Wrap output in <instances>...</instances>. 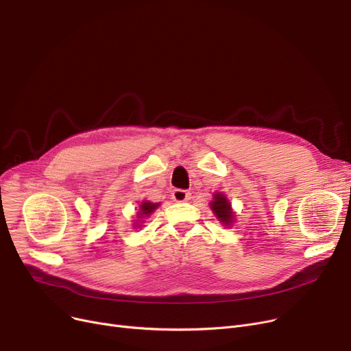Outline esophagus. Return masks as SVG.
<instances>
[{
	"mask_svg": "<svg viewBox=\"0 0 351 351\" xmlns=\"http://www.w3.org/2000/svg\"><path fill=\"white\" fill-rule=\"evenodd\" d=\"M172 199L175 202H186L191 199V192L183 191V189H175L172 192Z\"/></svg>",
	"mask_w": 351,
	"mask_h": 351,
	"instance_id": "esophagus-1",
	"label": "esophagus"
}]
</instances>
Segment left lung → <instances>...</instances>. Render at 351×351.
<instances>
[{"label":"left lung","mask_w":351,"mask_h":351,"mask_svg":"<svg viewBox=\"0 0 351 351\" xmlns=\"http://www.w3.org/2000/svg\"><path fill=\"white\" fill-rule=\"evenodd\" d=\"M213 213L216 215V217L223 222L226 225H229L233 219V213L230 209V204L226 200V197L223 195H215V200L210 204Z\"/></svg>","instance_id":"8db88e82"}]
</instances>
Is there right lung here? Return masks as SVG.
Masks as SVG:
<instances>
[{
	"mask_svg": "<svg viewBox=\"0 0 351 351\" xmlns=\"http://www.w3.org/2000/svg\"><path fill=\"white\" fill-rule=\"evenodd\" d=\"M159 206V204H152V202H147V200H145V202H142L141 204V212H139V217H142V216H147V215H151L156 208Z\"/></svg>",
	"mask_w": 351,
	"mask_h": 351,
	"instance_id": "1",
	"label": "right lung"
}]
</instances>
